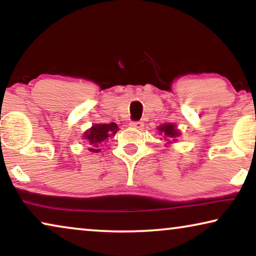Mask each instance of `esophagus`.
I'll return each instance as SVG.
<instances>
[{
    "label": "esophagus",
    "mask_w": 256,
    "mask_h": 256,
    "mask_svg": "<svg viewBox=\"0 0 256 256\" xmlns=\"http://www.w3.org/2000/svg\"><path fill=\"white\" fill-rule=\"evenodd\" d=\"M130 127L136 128V129H143L144 124H143V122H141V121H132L130 122Z\"/></svg>",
    "instance_id": "1"
}]
</instances>
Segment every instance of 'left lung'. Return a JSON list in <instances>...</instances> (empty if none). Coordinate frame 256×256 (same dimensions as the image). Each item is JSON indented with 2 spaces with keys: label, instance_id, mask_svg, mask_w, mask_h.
I'll use <instances>...</instances> for the list:
<instances>
[{
  "label": "left lung",
  "instance_id": "obj_1",
  "mask_svg": "<svg viewBox=\"0 0 256 256\" xmlns=\"http://www.w3.org/2000/svg\"><path fill=\"white\" fill-rule=\"evenodd\" d=\"M158 130L160 132V135H162V134L166 135L168 138L174 140V141H176V140H174V138L180 136V132H178L177 129L174 128V126L171 124L160 126V127L158 128ZM170 140H169V141H170Z\"/></svg>",
  "mask_w": 256,
  "mask_h": 256
}]
</instances>
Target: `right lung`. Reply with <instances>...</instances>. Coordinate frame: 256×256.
Listing matches in <instances>:
<instances>
[{
  "instance_id": "add662e5",
  "label": "right lung",
  "mask_w": 256,
  "mask_h": 256,
  "mask_svg": "<svg viewBox=\"0 0 256 256\" xmlns=\"http://www.w3.org/2000/svg\"><path fill=\"white\" fill-rule=\"evenodd\" d=\"M118 130V124L112 122V124H94L92 128L88 129L84 135V138L87 140L90 143V152H99V144L104 142V140H108V138L115 135V132Z\"/></svg>"
}]
</instances>
